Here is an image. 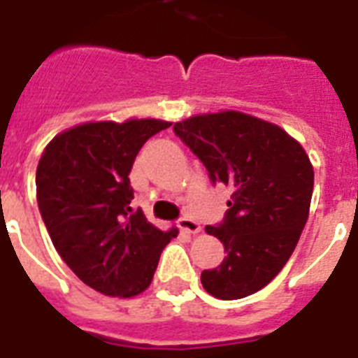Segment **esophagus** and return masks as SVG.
I'll return each instance as SVG.
<instances>
[{
  "mask_svg": "<svg viewBox=\"0 0 358 358\" xmlns=\"http://www.w3.org/2000/svg\"><path fill=\"white\" fill-rule=\"evenodd\" d=\"M177 227L181 229V231H185V233H190V234H196L201 231V225L197 224L192 216H182V218H179V222H177Z\"/></svg>",
  "mask_w": 358,
  "mask_h": 358,
  "instance_id": "34e87169",
  "label": "esophagus"
}]
</instances>
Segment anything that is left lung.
Listing matches in <instances>:
<instances>
[{"label":"left lung","instance_id":"1","mask_svg":"<svg viewBox=\"0 0 358 358\" xmlns=\"http://www.w3.org/2000/svg\"><path fill=\"white\" fill-rule=\"evenodd\" d=\"M173 133L207 168L213 185L233 188L227 213L207 225L227 253L201 285L220 299H240L264 288L294 253L307 224L314 170L299 142L250 114L194 116Z\"/></svg>","mask_w":358,"mask_h":358}]
</instances>
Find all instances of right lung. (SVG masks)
<instances>
[{
	"instance_id": "1",
	"label": "right lung",
	"mask_w": 358,
	"mask_h": 358,
	"mask_svg": "<svg viewBox=\"0 0 358 358\" xmlns=\"http://www.w3.org/2000/svg\"><path fill=\"white\" fill-rule=\"evenodd\" d=\"M161 120L77 125L51 140L36 168V201L70 270L94 290L131 297L150 287L177 229L161 231L133 210L129 173L140 148L168 129Z\"/></svg>"
}]
</instances>
